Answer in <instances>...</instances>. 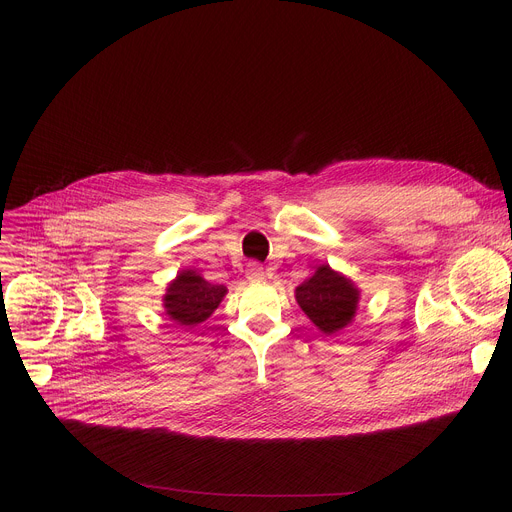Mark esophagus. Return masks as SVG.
<instances>
[{
  "instance_id": "obj_1",
  "label": "esophagus",
  "mask_w": 512,
  "mask_h": 512,
  "mask_svg": "<svg viewBox=\"0 0 512 512\" xmlns=\"http://www.w3.org/2000/svg\"><path fill=\"white\" fill-rule=\"evenodd\" d=\"M247 277H249L251 281H259V279H263V277H265L263 265H259V263H249V265H247Z\"/></svg>"
}]
</instances>
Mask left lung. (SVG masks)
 <instances>
[{
	"label": "left lung",
	"mask_w": 512,
	"mask_h": 512,
	"mask_svg": "<svg viewBox=\"0 0 512 512\" xmlns=\"http://www.w3.org/2000/svg\"><path fill=\"white\" fill-rule=\"evenodd\" d=\"M296 300L324 334H334L352 320L358 291L346 277L322 265L296 289Z\"/></svg>",
	"instance_id": "8db88e82"
}]
</instances>
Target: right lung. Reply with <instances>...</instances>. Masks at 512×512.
I'll return each mask as SVG.
<instances>
[{
    "instance_id": "right-lung-1",
    "label": "right lung",
    "mask_w": 512,
    "mask_h": 512,
    "mask_svg": "<svg viewBox=\"0 0 512 512\" xmlns=\"http://www.w3.org/2000/svg\"><path fill=\"white\" fill-rule=\"evenodd\" d=\"M225 294V285L208 283L196 271H182L168 287L164 308L180 326H196L218 308Z\"/></svg>"
}]
</instances>
